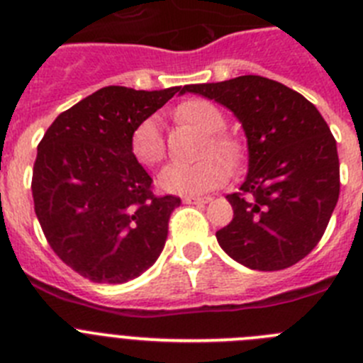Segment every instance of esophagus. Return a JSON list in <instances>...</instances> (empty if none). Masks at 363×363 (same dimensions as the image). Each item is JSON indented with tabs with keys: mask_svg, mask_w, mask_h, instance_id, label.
Masks as SVG:
<instances>
[{
	"mask_svg": "<svg viewBox=\"0 0 363 363\" xmlns=\"http://www.w3.org/2000/svg\"><path fill=\"white\" fill-rule=\"evenodd\" d=\"M211 201V197H184L182 202L184 204H208Z\"/></svg>",
	"mask_w": 363,
	"mask_h": 363,
	"instance_id": "1",
	"label": "esophagus"
}]
</instances>
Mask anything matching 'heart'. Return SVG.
I'll use <instances>...</instances> for the list:
<instances>
[{
    "mask_svg": "<svg viewBox=\"0 0 363 363\" xmlns=\"http://www.w3.org/2000/svg\"><path fill=\"white\" fill-rule=\"evenodd\" d=\"M175 116L184 123L211 133L210 141L206 143L204 148V155H210V157L191 162V164L189 162L168 164L159 175L161 189L177 195H199L224 184L230 177V166L216 156H211V153L217 151L230 164L237 166L244 159L246 150L240 139L220 132L224 128V116L220 110L210 101L191 99L182 103L175 110ZM130 150L133 157L145 166H155L164 159L166 145L161 121L157 116L146 117L133 128L130 135Z\"/></svg>",
    "mask_w": 363,
    "mask_h": 363,
    "instance_id": "b5f03b06",
    "label": "heart"
}]
</instances>
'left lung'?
Segmentation results:
<instances>
[{"label":"left lung","instance_id":"obj_1","mask_svg":"<svg viewBox=\"0 0 363 363\" xmlns=\"http://www.w3.org/2000/svg\"><path fill=\"white\" fill-rule=\"evenodd\" d=\"M184 88L231 110L247 139V177L226 197L233 220L217 231L222 250L259 271L302 260L320 242L340 195L336 141L324 117L298 92L262 76Z\"/></svg>","mask_w":363,"mask_h":363}]
</instances>
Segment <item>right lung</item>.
Masks as SVG:
<instances>
[{"label": "right lung", "instance_id": "add662e5", "mask_svg": "<svg viewBox=\"0 0 363 363\" xmlns=\"http://www.w3.org/2000/svg\"><path fill=\"white\" fill-rule=\"evenodd\" d=\"M184 86H104L48 126L32 174L34 210L67 266L99 284H125L159 259L175 195L157 197L130 135Z\"/></svg>", "mask_w": 363, "mask_h": 363}]
</instances>
